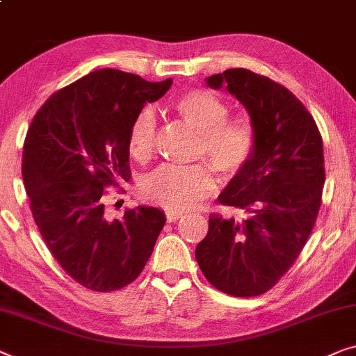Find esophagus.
Masks as SVG:
<instances>
[{"label":"esophagus","instance_id":"34e87169","mask_svg":"<svg viewBox=\"0 0 356 356\" xmlns=\"http://www.w3.org/2000/svg\"><path fill=\"white\" fill-rule=\"evenodd\" d=\"M181 216H183V213H179V212H167V221L168 223H175V221H178Z\"/></svg>","mask_w":356,"mask_h":356}]
</instances>
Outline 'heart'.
<instances>
[{
  "mask_svg": "<svg viewBox=\"0 0 356 356\" xmlns=\"http://www.w3.org/2000/svg\"><path fill=\"white\" fill-rule=\"evenodd\" d=\"M173 111L200 135L197 157H205L223 178L241 173L255 152L257 136L249 120L228 118V106L212 91L193 88L183 91L172 102ZM156 141V117L141 111L128 131V149L138 162H147ZM215 189V179L204 163L189 167L163 165L143 183L144 197L168 212H184L197 207Z\"/></svg>",
  "mask_w": 356,
  "mask_h": 356,
  "instance_id": "heart-1",
  "label": "heart"
}]
</instances>
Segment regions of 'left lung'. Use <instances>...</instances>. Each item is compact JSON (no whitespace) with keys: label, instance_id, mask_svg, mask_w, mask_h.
Returning <instances> with one entry per match:
<instances>
[{"label":"left lung","instance_id":"obj_1","mask_svg":"<svg viewBox=\"0 0 356 356\" xmlns=\"http://www.w3.org/2000/svg\"><path fill=\"white\" fill-rule=\"evenodd\" d=\"M226 88L250 117L255 152L218 195L249 218L210 215L209 233L195 247L207 281L234 297L271 289L300 255L321 205L323 140L310 112L284 86L247 69L205 79Z\"/></svg>","mask_w":356,"mask_h":356}]
</instances>
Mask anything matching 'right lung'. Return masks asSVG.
<instances>
[{
  "mask_svg": "<svg viewBox=\"0 0 356 356\" xmlns=\"http://www.w3.org/2000/svg\"><path fill=\"white\" fill-rule=\"evenodd\" d=\"M172 83L90 72L54 92L29 128L22 177L35 223L58 264L86 289L111 292L135 281L165 225V213L149 205L109 220L102 193L130 179L131 123Z\"/></svg>",
  "mask_w": 356,
  "mask_h": 356,
  "instance_id": "right-lung-1",
  "label": "right lung"
}]
</instances>
